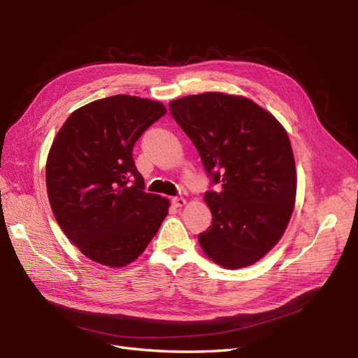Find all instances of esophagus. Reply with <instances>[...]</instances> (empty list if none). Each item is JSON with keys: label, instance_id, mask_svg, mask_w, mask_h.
I'll list each match as a JSON object with an SVG mask.
<instances>
[{"label": "esophagus", "instance_id": "34e87169", "mask_svg": "<svg viewBox=\"0 0 358 358\" xmlns=\"http://www.w3.org/2000/svg\"><path fill=\"white\" fill-rule=\"evenodd\" d=\"M171 201H173V204L176 206V208H182V206L185 204V199L184 197H174Z\"/></svg>", "mask_w": 358, "mask_h": 358}]
</instances>
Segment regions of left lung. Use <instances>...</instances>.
I'll return each instance as SVG.
<instances>
[{
	"instance_id": "obj_1",
	"label": "left lung",
	"mask_w": 358,
	"mask_h": 358,
	"mask_svg": "<svg viewBox=\"0 0 358 358\" xmlns=\"http://www.w3.org/2000/svg\"><path fill=\"white\" fill-rule=\"evenodd\" d=\"M217 192H206L213 220L199 235L220 267H248L283 236L294 208L296 165L285 127L254 101L204 92L169 103Z\"/></svg>"
}]
</instances>
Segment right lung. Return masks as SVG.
I'll list each match as a JSON object with an SVG mask.
<instances>
[{
    "label": "right lung",
    "mask_w": 358,
    "mask_h": 358,
    "mask_svg": "<svg viewBox=\"0 0 358 358\" xmlns=\"http://www.w3.org/2000/svg\"><path fill=\"white\" fill-rule=\"evenodd\" d=\"M166 113L164 104L111 96L71 113L46 161L56 222L90 259L108 267L135 261L158 232L169 201L145 192L131 158L135 142Z\"/></svg>",
    "instance_id": "1"
}]
</instances>
